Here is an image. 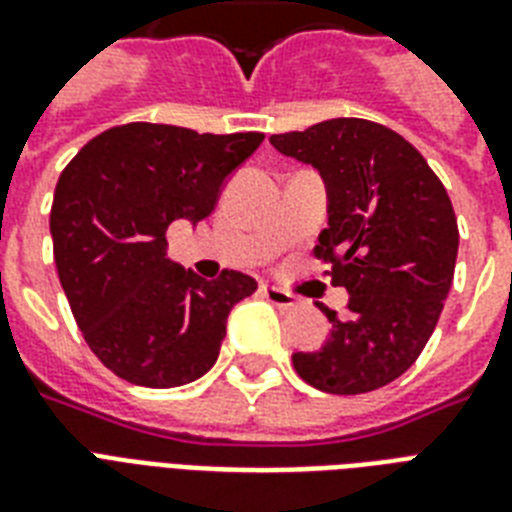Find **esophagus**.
I'll use <instances>...</instances> for the list:
<instances>
[{
  "label": "esophagus",
  "mask_w": 512,
  "mask_h": 512,
  "mask_svg": "<svg viewBox=\"0 0 512 512\" xmlns=\"http://www.w3.org/2000/svg\"><path fill=\"white\" fill-rule=\"evenodd\" d=\"M260 295H263L271 305L281 308V311H287V308H297V305H300V297H295L292 292H284V289H279V287H271V284H265V287L260 289Z\"/></svg>",
  "instance_id": "1"
}]
</instances>
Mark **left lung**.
<instances>
[{"mask_svg":"<svg viewBox=\"0 0 512 512\" xmlns=\"http://www.w3.org/2000/svg\"><path fill=\"white\" fill-rule=\"evenodd\" d=\"M271 146L319 170L327 228L316 257L348 289V313L311 353H295L308 385L356 396L388 385L417 361L444 311L460 231L444 183L398 132L366 119H329L271 135Z\"/></svg>","mask_w":512,"mask_h":512,"instance_id":"obj_1","label":"left lung"}]
</instances>
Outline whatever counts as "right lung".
<instances>
[{
	"instance_id": "obj_1",
	"label": "right lung",
	"mask_w": 512,
	"mask_h": 512,
	"mask_svg": "<svg viewBox=\"0 0 512 512\" xmlns=\"http://www.w3.org/2000/svg\"><path fill=\"white\" fill-rule=\"evenodd\" d=\"M263 138L132 122L100 132L60 172L50 212L60 287L116 377L177 388L215 366L228 313L257 281L185 271L167 257V228L212 215L228 175Z\"/></svg>"
}]
</instances>
